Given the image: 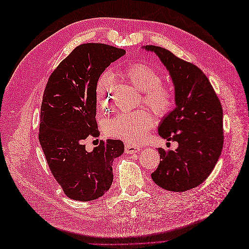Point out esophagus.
I'll use <instances>...</instances> for the list:
<instances>
[{
	"label": "esophagus",
	"mask_w": 249,
	"mask_h": 249,
	"mask_svg": "<svg viewBox=\"0 0 249 249\" xmlns=\"http://www.w3.org/2000/svg\"><path fill=\"white\" fill-rule=\"evenodd\" d=\"M124 150L126 154H136V153H139L141 150V147L140 146H137V145H134V144H126L124 146Z\"/></svg>",
	"instance_id": "34e87169"
}]
</instances>
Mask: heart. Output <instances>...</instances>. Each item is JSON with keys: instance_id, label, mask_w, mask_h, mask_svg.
<instances>
[{"instance_id": "1", "label": "heart", "mask_w": 249, "mask_h": 249, "mask_svg": "<svg viewBox=\"0 0 249 249\" xmlns=\"http://www.w3.org/2000/svg\"><path fill=\"white\" fill-rule=\"evenodd\" d=\"M122 76L142 91V103L158 116H165L175 107V94L170 87L161 83L162 77L154 67L144 63H134L124 67ZM112 77L109 72L102 73L95 84L97 106L106 110L110 105ZM154 119L145 109L120 112L109 119L105 131L111 137L129 143H139L153 125Z\"/></svg>"}]
</instances>
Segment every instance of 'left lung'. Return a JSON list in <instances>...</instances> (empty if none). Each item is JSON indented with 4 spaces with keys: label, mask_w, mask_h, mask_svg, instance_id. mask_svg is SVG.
Masks as SVG:
<instances>
[{
    "label": "left lung",
    "mask_w": 249,
    "mask_h": 249,
    "mask_svg": "<svg viewBox=\"0 0 249 249\" xmlns=\"http://www.w3.org/2000/svg\"><path fill=\"white\" fill-rule=\"evenodd\" d=\"M166 67L175 86L176 108L162 118L160 136L177 141L176 150L158 148L159 166L154 182L173 192H184L205 180L219 159L223 146V111L207 76L196 65L166 49L145 46Z\"/></svg>",
    "instance_id": "8db88e82"
}]
</instances>
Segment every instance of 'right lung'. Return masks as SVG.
Segmentation results:
<instances>
[{
	"label": "right lung",
	"mask_w": 249,
	"mask_h": 249,
	"mask_svg": "<svg viewBox=\"0 0 249 249\" xmlns=\"http://www.w3.org/2000/svg\"><path fill=\"white\" fill-rule=\"evenodd\" d=\"M124 54L108 44H81L52 72L44 89L39 142L53 176L71 199L103 196L113 182V161L124 150L120 140L100 141L92 152L84 144L97 133L96 81Z\"/></svg>",
	"instance_id": "obj_1"
}]
</instances>
